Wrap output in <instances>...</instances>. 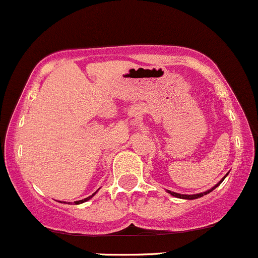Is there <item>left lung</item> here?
Wrapping results in <instances>:
<instances>
[{
  "label": "left lung",
  "instance_id": "8db88e82",
  "mask_svg": "<svg viewBox=\"0 0 258 258\" xmlns=\"http://www.w3.org/2000/svg\"><path fill=\"white\" fill-rule=\"evenodd\" d=\"M223 179H225V177H223L222 179H221V181L218 182V183L216 184L215 187H212V188L209 189V191H206V192H202V194H197V195H179V194H176V192H171V191H168V194H171V195H172V196L177 197V199H186V200H195V199H199V197H202V196H205V195L210 194L211 191H213V189H215L216 187H217L218 184H220L221 182L223 181Z\"/></svg>",
  "mask_w": 258,
  "mask_h": 258
}]
</instances>
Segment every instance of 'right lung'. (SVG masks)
Listing matches in <instances>:
<instances>
[{
  "label": "right lung",
  "instance_id": "obj_1",
  "mask_svg": "<svg viewBox=\"0 0 258 258\" xmlns=\"http://www.w3.org/2000/svg\"><path fill=\"white\" fill-rule=\"evenodd\" d=\"M95 194H96V192H95ZM95 194H93V195H95ZM93 195H92V196H93ZM92 196L87 197V199H85V200H81V201H76V202H75V204H76V205H79V204H82V202H85V201H87V200H90L91 197H92Z\"/></svg>",
  "mask_w": 258,
  "mask_h": 258
}]
</instances>
